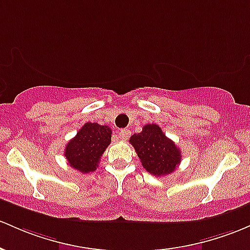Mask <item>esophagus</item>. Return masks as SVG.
I'll list each match as a JSON object with an SVG mask.
<instances>
[{
    "mask_svg": "<svg viewBox=\"0 0 250 250\" xmlns=\"http://www.w3.org/2000/svg\"><path fill=\"white\" fill-rule=\"evenodd\" d=\"M130 136V131L128 129H121L119 131V138L121 140H127Z\"/></svg>",
    "mask_w": 250,
    "mask_h": 250,
    "instance_id": "1",
    "label": "esophagus"
}]
</instances>
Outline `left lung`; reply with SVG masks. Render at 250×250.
I'll list each match as a JSON object with an SVG mask.
<instances>
[{
	"label": "left lung",
	"mask_w": 250,
	"mask_h": 250,
	"mask_svg": "<svg viewBox=\"0 0 250 250\" xmlns=\"http://www.w3.org/2000/svg\"><path fill=\"white\" fill-rule=\"evenodd\" d=\"M129 142L135 148L144 168L155 177L172 173L182 161L179 148L154 123H148L141 133L130 136Z\"/></svg>",
	"instance_id": "8db88e82"
}]
</instances>
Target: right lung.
Wrapping results in <instances>:
<instances>
[{"label":"right lung","instance_id":"add662e5","mask_svg":"<svg viewBox=\"0 0 250 250\" xmlns=\"http://www.w3.org/2000/svg\"><path fill=\"white\" fill-rule=\"evenodd\" d=\"M111 142V129L98 123H85L77 135L67 142L65 156L72 168L82 173L96 171L101 156Z\"/></svg>","mask_w":250,"mask_h":250}]
</instances>
